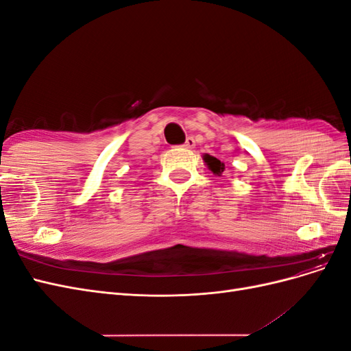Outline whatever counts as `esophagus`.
<instances>
[{
	"mask_svg": "<svg viewBox=\"0 0 351 351\" xmlns=\"http://www.w3.org/2000/svg\"><path fill=\"white\" fill-rule=\"evenodd\" d=\"M195 145H196V142H195L193 137H192V136H189L187 139H186V142H184V145H183V146L186 147V149H193Z\"/></svg>",
	"mask_w": 351,
	"mask_h": 351,
	"instance_id": "obj_1",
	"label": "esophagus"
}]
</instances>
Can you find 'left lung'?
<instances>
[{
    "label": "left lung",
    "mask_w": 351,
    "mask_h": 351,
    "mask_svg": "<svg viewBox=\"0 0 351 351\" xmlns=\"http://www.w3.org/2000/svg\"><path fill=\"white\" fill-rule=\"evenodd\" d=\"M204 161L206 162L208 168H209L210 171L214 173L215 176H221L222 173H224V169H226L224 162H221L219 159H217L215 156H210V155L205 154V155H204Z\"/></svg>",
    "instance_id": "8db88e82"
}]
</instances>
